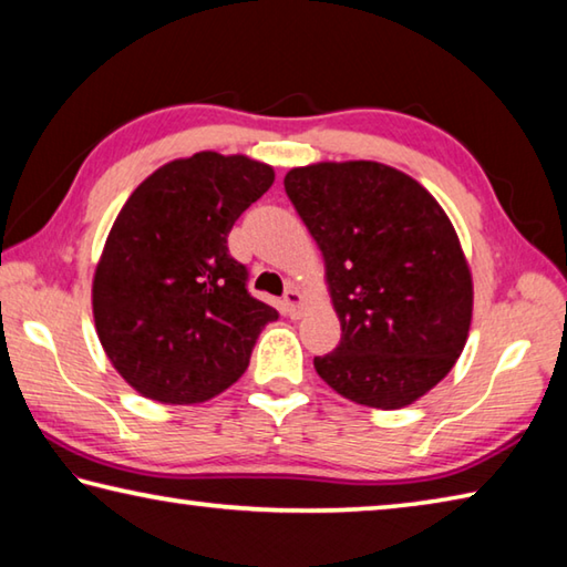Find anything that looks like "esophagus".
I'll return each mask as SVG.
<instances>
[{
	"instance_id": "obj_1",
	"label": "esophagus",
	"mask_w": 567,
	"mask_h": 567,
	"mask_svg": "<svg viewBox=\"0 0 567 567\" xmlns=\"http://www.w3.org/2000/svg\"><path fill=\"white\" fill-rule=\"evenodd\" d=\"M284 306H286V313L291 316V319H296V316H301L303 311V293L299 286H289L284 293Z\"/></svg>"
}]
</instances>
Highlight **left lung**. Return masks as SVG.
<instances>
[{
	"mask_svg": "<svg viewBox=\"0 0 567 567\" xmlns=\"http://www.w3.org/2000/svg\"><path fill=\"white\" fill-rule=\"evenodd\" d=\"M319 244L341 343L316 373L343 399L403 409L453 369L468 339L471 271L439 202L375 162L313 164L284 178Z\"/></svg>",
	"mask_w": 567,
	"mask_h": 567,
	"instance_id": "left-lung-1",
	"label": "left lung"
}]
</instances>
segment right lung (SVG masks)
I'll use <instances>...</instances> for the list:
<instances>
[{
    "label": "right lung",
    "instance_id": "obj_1",
    "mask_svg": "<svg viewBox=\"0 0 567 567\" xmlns=\"http://www.w3.org/2000/svg\"><path fill=\"white\" fill-rule=\"evenodd\" d=\"M274 184V168L202 152L138 184L94 274V323L109 361L158 403H202L248 369L274 306L248 291L228 231Z\"/></svg>",
    "mask_w": 567,
    "mask_h": 567
}]
</instances>
